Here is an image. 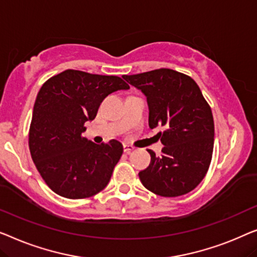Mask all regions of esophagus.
<instances>
[{"instance_id": "1", "label": "esophagus", "mask_w": 257, "mask_h": 257, "mask_svg": "<svg viewBox=\"0 0 257 257\" xmlns=\"http://www.w3.org/2000/svg\"><path fill=\"white\" fill-rule=\"evenodd\" d=\"M134 149H135V148H134L133 146H130V144H123V150H124V153L130 154Z\"/></svg>"}]
</instances>
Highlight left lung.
I'll return each mask as SVG.
<instances>
[{
	"label": "left lung",
	"mask_w": 257,
	"mask_h": 257,
	"mask_svg": "<svg viewBox=\"0 0 257 257\" xmlns=\"http://www.w3.org/2000/svg\"><path fill=\"white\" fill-rule=\"evenodd\" d=\"M147 96L149 127L163 143L160 156L149 151V166L139 173L146 189L162 197L191 192L207 173L214 144L212 110L189 75L170 68L122 77Z\"/></svg>",
	"instance_id": "8db88e82"
}]
</instances>
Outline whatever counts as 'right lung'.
<instances>
[{
  "label": "right lung",
  "mask_w": 257,
  "mask_h": 257,
  "mask_svg": "<svg viewBox=\"0 0 257 257\" xmlns=\"http://www.w3.org/2000/svg\"><path fill=\"white\" fill-rule=\"evenodd\" d=\"M116 75L66 70L46 80L32 111L29 148L32 161L50 189L68 199H84L102 191L120 161L116 140L95 144L82 136L110 93L128 89Z\"/></svg>",
  "instance_id": "obj_1"
}]
</instances>
